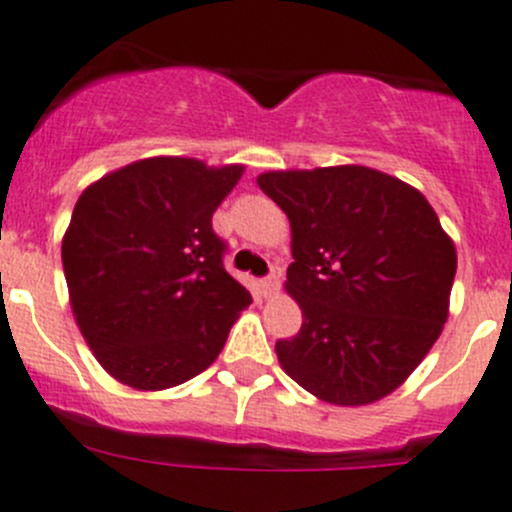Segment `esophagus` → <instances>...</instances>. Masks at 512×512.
Returning a JSON list of instances; mask_svg holds the SVG:
<instances>
[{
	"label": "esophagus",
	"mask_w": 512,
	"mask_h": 512,
	"mask_svg": "<svg viewBox=\"0 0 512 512\" xmlns=\"http://www.w3.org/2000/svg\"><path fill=\"white\" fill-rule=\"evenodd\" d=\"M261 291L266 298L276 296V293L281 291V273L271 271L266 278H261Z\"/></svg>",
	"instance_id": "1"
}]
</instances>
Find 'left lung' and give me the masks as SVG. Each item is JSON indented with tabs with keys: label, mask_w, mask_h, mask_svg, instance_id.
<instances>
[{
	"label": "left lung",
	"mask_w": 512,
	"mask_h": 512,
	"mask_svg": "<svg viewBox=\"0 0 512 512\" xmlns=\"http://www.w3.org/2000/svg\"><path fill=\"white\" fill-rule=\"evenodd\" d=\"M256 181L293 234L286 291L303 326L276 341L283 371L326 403L381 401L443 331L453 241L421 191L368 166L268 171Z\"/></svg>",
	"instance_id": "8db88e82"
}]
</instances>
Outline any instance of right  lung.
<instances>
[{
  "mask_svg": "<svg viewBox=\"0 0 512 512\" xmlns=\"http://www.w3.org/2000/svg\"><path fill=\"white\" fill-rule=\"evenodd\" d=\"M244 166L156 156L79 196L62 241L72 311L101 366L139 391L216 361L251 293L224 268L211 216Z\"/></svg>",
  "mask_w": 512,
  "mask_h": 512,
  "instance_id": "add662e5",
  "label": "right lung"
}]
</instances>
